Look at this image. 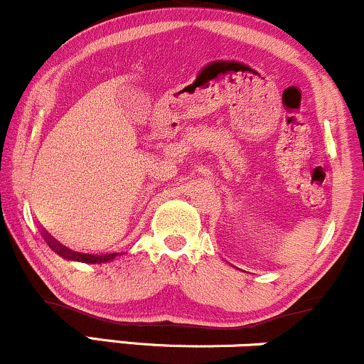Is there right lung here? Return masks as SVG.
<instances>
[{
	"mask_svg": "<svg viewBox=\"0 0 364 364\" xmlns=\"http://www.w3.org/2000/svg\"><path fill=\"white\" fill-rule=\"evenodd\" d=\"M43 236H45V241H47L48 246L55 251L57 255H60L62 258L65 259H74V262H82V263H106V262H111V259L118 257L119 253H106V255H87V253H75L73 250H67L65 246H62L60 243H57L53 237H50L48 232L43 231Z\"/></svg>",
	"mask_w": 364,
	"mask_h": 364,
	"instance_id": "add662e5",
	"label": "right lung"
}]
</instances>
